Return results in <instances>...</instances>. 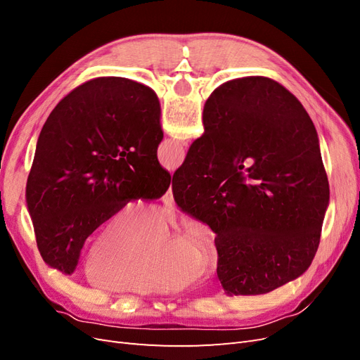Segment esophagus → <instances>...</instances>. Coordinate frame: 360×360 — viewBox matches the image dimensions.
I'll list each match as a JSON object with an SVG mask.
<instances>
[{
	"instance_id": "esophagus-1",
	"label": "esophagus",
	"mask_w": 360,
	"mask_h": 360,
	"mask_svg": "<svg viewBox=\"0 0 360 360\" xmlns=\"http://www.w3.org/2000/svg\"><path fill=\"white\" fill-rule=\"evenodd\" d=\"M162 201L165 202L167 205H172V204H174V198H172V189H171V186H169V189L167 191V193L163 195V197H162Z\"/></svg>"
}]
</instances>
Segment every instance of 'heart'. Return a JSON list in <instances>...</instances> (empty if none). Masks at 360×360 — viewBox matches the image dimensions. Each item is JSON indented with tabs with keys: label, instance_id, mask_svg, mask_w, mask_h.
Returning a JSON list of instances; mask_svg holds the SVG:
<instances>
[{
	"label": "heart",
	"instance_id": "obj_1",
	"mask_svg": "<svg viewBox=\"0 0 360 360\" xmlns=\"http://www.w3.org/2000/svg\"><path fill=\"white\" fill-rule=\"evenodd\" d=\"M168 230L153 207L126 202L106 217L84 250V274L94 285L134 294L181 291L216 264V248L201 221Z\"/></svg>",
	"mask_w": 360,
	"mask_h": 360
}]
</instances>
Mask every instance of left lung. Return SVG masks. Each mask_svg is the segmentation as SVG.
<instances>
[{"instance_id": "1", "label": "left lung", "mask_w": 360, "mask_h": 360, "mask_svg": "<svg viewBox=\"0 0 360 360\" xmlns=\"http://www.w3.org/2000/svg\"><path fill=\"white\" fill-rule=\"evenodd\" d=\"M162 138L156 93L126 78L85 82L53 108L25 189L49 267L73 274L86 237L117 207L168 191L171 176L158 160Z\"/></svg>"}]
</instances>
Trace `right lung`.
I'll return each instance as SVG.
<instances>
[{
    "label": "right lung",
    "mask_w": 360,
    "mask_h": 360,
    "mask_svg": "<svg viewBox=\"0 0 360 360\" xmlns=\"http://www.w3.org/2000/svg\"><path fill=\"white\" fill-rule=\"evenodd\" d=\"M202 123L172 195L216 234L225 292L264 294L297 279L317 252L330 198L308 112L276 81L250 76L216 89Z\"/></svg>",
    "instance_id": "obj_1"
}]
</instances>
